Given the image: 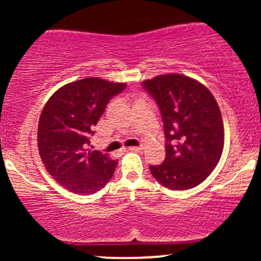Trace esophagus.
<instances>
[{
  "instance_id": "obj_1",
  "label": "esophagus",
  "mask_w": 261,
  "mask_h": 261,
  "mask_svg": "<svg viewBox=\"0 0 261 261\" xmlns=\"http://www.w3.org/2000/svg\"><path fill=\"white\" fill-rule=\"evenodd\" d=\"M142 148H143L142 146H135V147H128V149H130V151H134V152H139Z\"/></svg>"
}]
</instances>
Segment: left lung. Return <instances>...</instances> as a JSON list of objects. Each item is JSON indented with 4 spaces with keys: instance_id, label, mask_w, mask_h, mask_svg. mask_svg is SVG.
<instances>
[{
    "instance_id": "left-lung-1",
    "label": "left lung",
    "mask_w": 261,
    "mask_h": 261,
    "mask_svg": "<svg viewBox=\"0 0 261 261\" xmlns=\"http://www.w3.org/2000/svg\"><path fill=\"white\" fill-rule=\"evenodd\" d=\"M142 87L157 101L166 135V160L149 166L170 190H187L205 180L222 155L224 128L216 99L199 81L179 73L155 76Z\"/></svg>"
}]
</instances>
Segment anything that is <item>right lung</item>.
Returning <instances> with one entry per match:
<instances>
[{
	"label": "right lung",
	"instance_id": "obj_1",
	"mask_svg": "<svg viewBox=\"0 0 261 261\" xmlns=\"http://www.w3.org/2000/svg\"><path fill=\"white\" fill-rule=\"evenodd\" d=\"M125 87L87 77L59 88L45 104L38 126L39 154L49 174L71 193L91 195L112 179L118 161L87 146L108 101Z\"/></svg>",
	"mask_w": 261,
	"mask_h": 261
}]
</instances>
